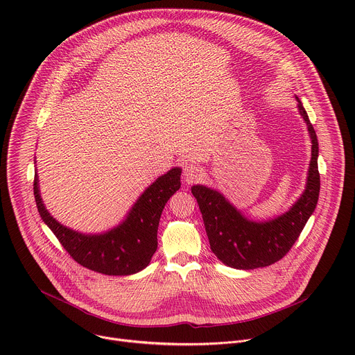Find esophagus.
I'll list each match as a JSON object with an SVG mask.
<instances>
[{"label": "esophagus", "mask_w": 355, "mask_h": 355, "mask_svg": "<svg viewBox=\"0 0 355 355\" xmlns=\"http://www.w3.org/2000/svg\"><path fill=\"white\" fill-rule=\"evenodd\" d=\"M182 175H184V181H185V182L193 184V182H196V181L200 178L202 170H200L198 166H195V164H187V166L184 167Z\"/></svg>", "instance_id": "obj_1"}]
</instances>
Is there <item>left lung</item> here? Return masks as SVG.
<instances>
[{
  "label": "left lung",
  "mask_w": 355,
  "mask_h": 355,
  "mask_svg": "<svg viewBox=\"0 0 355 355\" xmlns=\"http://www.w3.org/2000/svg\"><path fill=\"white\" fill-rule=\"evenodd\" d=\"M297 108L311 133L312 160L306 189L286 214L268 222H252L244 218L218 191L204 185L191 188L204 218L211 250L223 264L232 268L254 270L279 261L292 248L318 205L320 192L318 136L299 99Z\"/></svg>",
  "instance_id": "obj_1"
}]
</instances>
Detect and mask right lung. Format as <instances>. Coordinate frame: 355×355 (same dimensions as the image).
I'll use <instances>...</instances> for the list:
<instances>
[{"mask_svg": "<svg viewBox=\"0 0 355 355\" xmlns=\"http://www.w3.org/2000/svg\"><path fill=\"white\" fill-rule=\"evenodd\" d=\"M180 175L181 170L173 168L157 178L137 199L122 225L96 236L70 230L50 216L42 204L36 174L33 195L40 218L74 261L99 274L130 275L147 267L157 250L160 216L170 196L181 187Z\"/></svg>", "mask_w": 355, "mask_h": 355, "instance_id": "1", "label": "right lung"}]
</instances>
